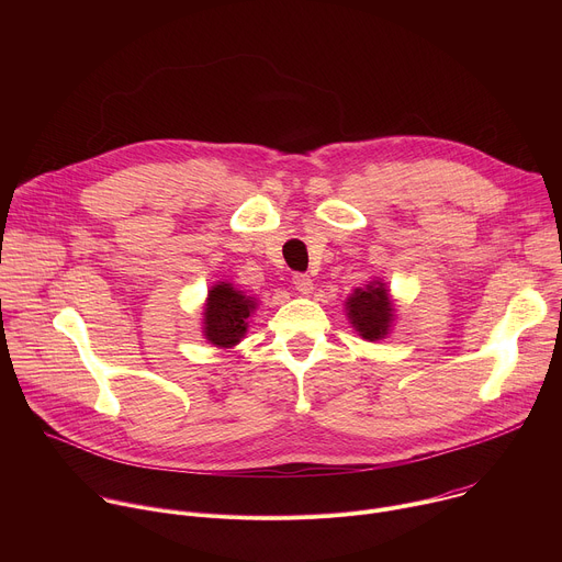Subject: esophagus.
Instances as JSON below:
<instances>
[{
	"label": "esophagus",
	"mask_w": 562,
	"mask_h": 562,
	"mask_svg": "<svg viewBox=\"0 0 562 562\" xmlns=\"http://www.w3.org/2000/svg\"><path fill=\"white\" fill-rule=\"evenodd\" d=\"M293 286L295 291H300L302 295H308L313 291V280L306 273H295L293 276Z\"/></svg>",
	"instance_id": "1"
}]
</instances>
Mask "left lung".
Returning a JSON list of instances; mask_svg holds the SVG:
<instances>
[{"mask_svg":"<svg viewBox=\"0 0 562 562\" xmlns=\"http://www.w3.org/2000/svg\"><path fill=\"white\" fill-rule=\"evenodd\" d=\"M345 306L353 329L364 340L375 342L389 334L393 323V302L384 282L373 280L364 289H356Z\"/></svg>","mask_w":562,"mask_h":562,"instance_id":"1","label":"left lung"}]
</instances>
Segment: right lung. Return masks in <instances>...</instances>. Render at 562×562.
Here are the masks:
<instances>
[{
  "mask_svg": "<svg viewBox=\"0 0 562 562\" xmlns=\"http://www.w3.org/2000/svg\"><path fill=\"white\" fill-rule=\"evenodd\" d=\"M256 311V300L245 295L243 291L233 289L228 282H220L211 286L206 304H204V338L222 349L235 347L245 338L251 317Z\"/></svg>",
  "mask_w": 562,
  "mask_h": 562,
  "instance_id": "obj_1",
  "label": "right lung"
}]
</instances>
